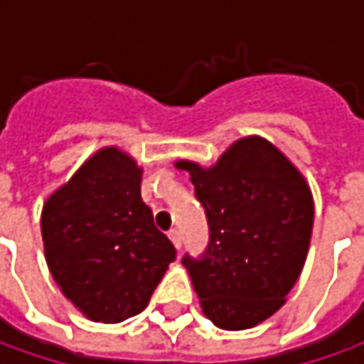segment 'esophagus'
Masks as SVG:
<instances>
[{
  "label": "esophagus",
  "instance_id": "1",
  "mask_svg": "<svg viewBox=\"0 0 364 364\" xmlns=\"http://www.w3.org/2000/svg\"><path fill=\"white\" fill-rule=\"evenodd\" d=\"M168 237H170V241L174 243L176 249L180 251V247H182V237H180V231L172 229V231H168Z\"/></svg>",
  "mask_w": 364,
  "mask_h": 364
}]
</instances>
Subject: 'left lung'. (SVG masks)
Instances as JSON below:
<instances>
[{
  "instance_id": "8db88e82",
  "label": "left lung",
  "mask_w": 364,
  "mask_h": 364,
  "mask_svg": "<svg viewBox=\"0 0 364 364\" xmlns=\"http://www.w3.org/2000/svg\"><path fill=\"white\" fill-rule=\"evenodd\" d=\"M208 220V247L184 255L203 312L223 330L275 314L308 255L314 200L298 168L263 137L235 141L213 166L176 161Z\"/></svg>"
}]
</instances>
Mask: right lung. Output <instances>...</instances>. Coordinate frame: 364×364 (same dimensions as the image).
Returning a JSON list of instances; mask_svg holds the SVG:
<instances>
[{"label": "right lung", "mask_w": 364, "mask_h": 364, "mask_svg": "<svg viewBox=\"0 0 364 364\" xmlns=\"http://www.w3.org/2000/svg\"><path fill=\"white\" fill-rule=\"evenodd\" d=\"M40 225L54 282L95 322L144 312L176 259L141 200V168L117 147L85 161L46 200Z\"/></svg>", "instance_id": "obj_1"}]
</instances>
